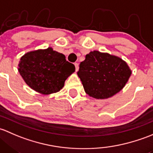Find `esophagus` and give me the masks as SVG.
Instances as JSON below:
<instances>
[{
	"mask_svg": "<svg viewBox=\"0 0 153 153\" xmlns=\"http://www.w3.org/2000/svg\"><path fill=\"white\" fill-rule=\"evenodd\" d=\"M74 65H75V68H76V71H77L79 70V64L77 63V62H75Z\"/></svg>",
	"mask_w": 153,
	"mask_h": 153,
	"instance_id": "esophagus-1",
	"label": "esophagus"
}]
</instances>
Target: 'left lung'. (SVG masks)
<instances>
[{"label": "left lung", "instance_id": "1", "mask_svg": "<svg viewBox=\"0 0 153 153\" xmlns=\"http://www.w3.org/2000/svg\"><path fill=\"white\" fill-rule=\"evenodd\" d=\"M77 75L86 94L102 100L119 92L128 81L131 71L121 58L94 51L79 64Z\"/></svg>", "mask_w": 153, "mask_h": 153}]
</instances>
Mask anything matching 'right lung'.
<instances>
[{
  "label": "right lung",
  "instance_id": "add662e5",
  "mask_svg": "<svg viewBox=\"0 0 153 153\" xmlns=\"http://www.w3.org/2000/svg\"><path fill=\"white\" fill-rule=\"evenodd\" d=\"M19 73L26 84L42 94L58 92L66 79L75 71L65 55L51 48L26 53L20 58Z\"/></svg>",
  "mask_w": 153,
  "mask_h": 153
}]
</instances>
